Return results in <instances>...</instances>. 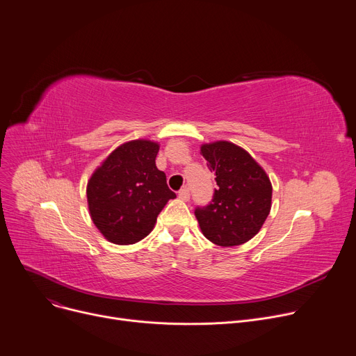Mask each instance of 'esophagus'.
I'll return each mask as SVG.
<instances>
[{
    "label": "esophagus",
    "mask_w": 356,
    "mask_h": 356,
    "mask_svg": "<svg viewBox=\"0 0 356 356\" xmlns=\"http://www.w3.org/2000/svg\"><path fill=\"white\" fill-rule=\"evenodd\" d=\"M179 199H181L184 202H187L190 199V191L187 187H183L179 190Z\"/></svg>",
    "instance_id": "esophagus-1"
}]
</instances>
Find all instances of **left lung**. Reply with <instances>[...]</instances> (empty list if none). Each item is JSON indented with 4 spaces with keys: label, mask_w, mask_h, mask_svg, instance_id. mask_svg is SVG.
Wrapping results in <instances>:
<instances>
[{
    "label": "left lung",
    "mask_w": 356,
    "mask_h": 356,
    "mask_svg": "<svg viewBox=\"0 0 356 356\" xmlns=\"http://www.w3.org/2000/svg\"><path fill=\"white\" fill-rule=\"evenodd\" d=\"M200 153L218 186L211 203L195 211L200 230L217 245H241L261 230L270 214V177L247 150L232 142L204 143Z\"/></svg>",
    "instance_id": "left-lung-1"
}]
</instances>
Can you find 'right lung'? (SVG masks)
I'll use <instances>...</instances> for the list:
<instances>
[{
  "label": "right lung",
  "mask_w": 356,
  "mask_h": 356,
  "mask_svg": "<svg viewBox=\"0 0 356 356\" xmlns=\"http://www.w3.org/2000/svg\"><path fill=\"white\" fill-rule=\"evenodd\" d=\"M159 143L138 139L116 147L92 173L88 209L102 236L119 245L135 244L154 227L159 213L176 195L156 168Z\"/></svg>",
  "instance_id": "add662e5"
}]
</instances>
